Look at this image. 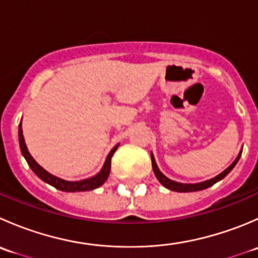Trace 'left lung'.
<instances>
[{
    "label": "left lung",
    "instance_id": "left-lung-1",
    "mask_svg": "<svg viewBox=\"0 0 258 258\" xmlns=\"http://www.w3.org/2000/svg\"><path fill=\"white\" fill-rule=\"evenodd\" d=\"M241 153H242V151L240 152V155L237 156V158L233 161L232 165H231L230 167L226 168L222 173H220L218 176H216L215 178L209 179V181L201 182V183H179V182L172 181V179L166 177V176L163 175L160 170H158L157 165H156V162H155V157H153L152 153H151V161H152V168H153V172H155L156 177H157L158 181H160L161 183L166 187V188L171 189V191H176V192H195V191H201V189L209 188V187L213 186L216 182H218V181H221L222 178H225L226 176L231 172V170L235 167L236 163L238 162V160H240V157H241Z\"/></svg>",
    "mask_w": 258,
    "mask_h": 258
}]
</instances>
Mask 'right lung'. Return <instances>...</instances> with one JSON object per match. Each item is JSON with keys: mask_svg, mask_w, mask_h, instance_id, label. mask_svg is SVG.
<instances>
[{"mask_svg": "<svg viewBox=\"0 0 258 258\" xmlns=\"http://www.w3.org/2000/svg\"><path fill=\"white\" fill-rule=\"evenodd\" d=\"M18 140H20V147H21V152H22L23 157L26 158L27 161L28 166L31 167V170L36 173L43 182L46 183L51 184L53 186L54 188L59 189V191H63V192H81V191H91V189H95L97 187H100L101 184L105 183V181L107 179L108 175H110V171H111V158H112L113 153L116 152L117 147L118 145L114 146V147L111 150V152L108 153L107 158H106V162L103 165L102 170L97 173L96 176L93 177L87 178V179H82V181H76V182H70V181H64V179L56 177V176L51 175L48 173L47 171L43 170L37 162L32 158V156L30 155V152L27 151V147H26L25 144V139H23V135H22V127L18 126Z\"/></svg>", "mask_w": 258, "mask_h": 258, "instance_id": "obj_1", "label": "right lung"}]
</instances>
